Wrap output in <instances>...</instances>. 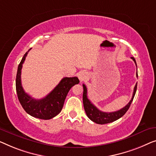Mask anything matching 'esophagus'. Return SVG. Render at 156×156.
Segmentation results:
<instances>
[{"label":"esophagus","instance_id":"1","mask_svg":"<svg viewBox=\"0 0 156 156\" xmlns=\"http://www.w3.org/2000/svg\"><path fill=\"white\" fill-rule=\"evenodd\" d=\"M87 74L84 71H81L78 73V78L81 82L83 80H85V79L87 78Z\"/></svg>","mask_w":156,"mask_h":156}]
</instances>
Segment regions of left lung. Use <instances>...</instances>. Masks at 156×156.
<instances>
[{"instance_id": "left-lung-1", "label": "left lung", "mask_w": 156, "mask_h": 156, "mask_svg": "<svg viewBox=\"0 0 156 156\" xmlns=\"http://www.w3.org/2000/svg\"><path fill=\"white\" fill-rule=\"evenodd\" d=\"M131 58L133 59V61H134L136 65V62L135 58L133 57H131ZM136 76L138 77V73H136ZM83 106H84V109L85 111V113L90 119L91 121L95 122L96 124H108V123L115 122L116 120L119 119V118H121L122 116L125 115V113L128 110L129 107L132 102L134 98V95L136 92L137 88V83L136 84L134 89H133V93L131 100L129 101V102L124 107H123L119 110L112 112H105L100 111V109H98L93 103H92L89 99H87V87L85 86V84L83 85Z\"/></svg>"}]
</instances>
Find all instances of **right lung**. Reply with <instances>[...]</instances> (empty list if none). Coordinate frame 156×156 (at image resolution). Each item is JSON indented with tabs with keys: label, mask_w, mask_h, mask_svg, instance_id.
<instances>
[{
	"label": "right lung",
	"mask_w": 156,
	"mask_h": 156,
	"mask_svg": "<svg viewBox=\"0 0 156 156\" xmlns=\"http://www.w3.org/2000/svg\"><path fill=\"white\" fill-rule=\"evenodd\" d=\"M29 51L25 54L17 68L16 76L17 98L22 107L30 115L41 119H50L61 112L68 93L73 85L78 84L79 80L77 77L63 78L55 88L45 98L40 100L34 99L25 93L21 83V70Z\"/></svg>",
	"instance_id": "1"
}]
</instances>
